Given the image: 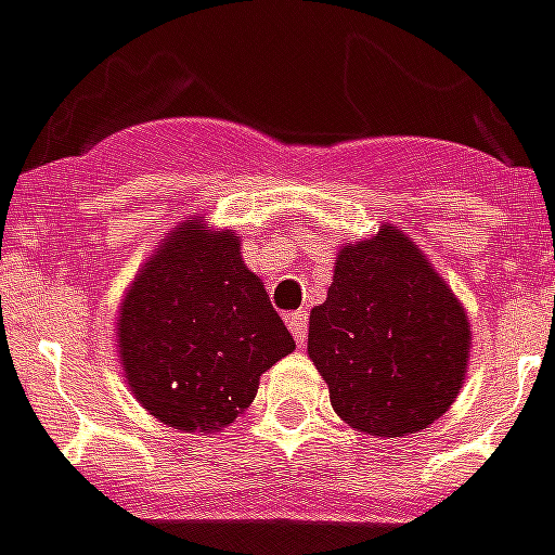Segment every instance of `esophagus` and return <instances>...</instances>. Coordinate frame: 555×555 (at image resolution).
<instances>
[{"label": "esophagus", "instance_id": "esophagus-1", "mask_svg": "<svg viewBox=\"0 0 555 555\" xmlns=\"http://www.w3.org/2000/svg\"><path fill=\"white\" fill-rule=\"evenodd\" d=\"M286 323L288 328H292V334H295V343L306 345V334H309V314L306 311H292V314H286Z\"/></svg>", "mask_w": 555, "mask_h": 555}]
</instances>
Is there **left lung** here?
Here are the masks:
<instances>
[{"label": "left lung", "instance_id": "8db88e82", "mask_svg": "<svg viewBox=\"0 0 555 555\" xmlns=\"http://www.w3.org/2000/svg\"><path fill=\"white\" fill-rule=\"evenodd\" d=\"M309 357L345 424L401 438L438 421L461 392L466 311L418 246L385 227L336 258L328 297L311 311Z\"/></svg>", "mask_w": 555, "mask_h": 555}]
</instances>
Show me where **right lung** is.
I'll return each mask as SVG.
<instances>
[{"label":"right lung","instance_id":"add662e5","mask_svg":"<svg viewBox=\"0 0 555 555\" xmlns=\"http://www.w3.org/2000/svg\"><path fill=\"white\" fill-rule=\"evenodd\" d=\"M232 232L184 221L122 300L120 353L140 404L177 429H219L253 404L260 373L295 350Z\"/></svg>","mask_w":555,"mask_h":555}]
</instances>
